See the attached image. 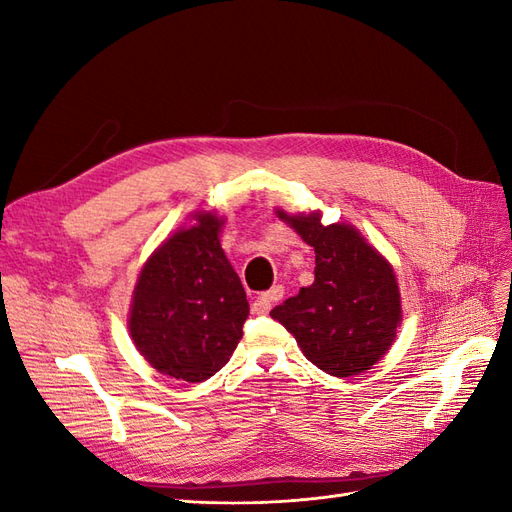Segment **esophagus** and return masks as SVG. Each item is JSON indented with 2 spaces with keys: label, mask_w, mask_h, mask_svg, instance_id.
Instances as JSON below:
<instances>
[{
  "label": "esophagus",
  "mask_w": 512,
  "mask_h": 512,
  "mask_svg": "<svg viewBox=\"0 0 512 512\" xmlns=\"http://www.w3.org/2000/svg\"><path fill=\"white\" fill-rule=\"evenodd\" d=\"M282 297H284V288L282 286H273L269 292H262L260 297H256V301L252 305V312L254 314H267L269 309H271V305L275 301H280Z\"/></svg>",
  "instance_id": "obj_1"
}]
</instances>
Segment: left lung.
<instances>
[{"instance_id": "obj_1", "label": "left lung", "mask_w": 512, "mask_h": 512, "mask_svg": "<svg viewBox=\"0 0 512 512\" xmlns=\"http://www.w3.org/2000/svg\"><path fill=\"white\" fill-rule=\"evenodd\" d=\"M316 252L314 284L271 309L307 361L337 378L363 374L395 342L401 297L391 262L350 224L324 226L322 213L277 209Z\"/></svg>"}]
</instances>
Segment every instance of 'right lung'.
Segmentation results:
<instances>
[{
	"mask_svg": "<svg viewBox=\"0 0 512 512\" xmlns=\"http://www.w3.org/2000/svg\"><path fill=\"white\" fill-rule=\"evenodd\" d=\"M192 220L145 262L128 327L136 350L153 369L203 382L230 361L250 303L220 245L224 218L196 211Z\"/></svg>",
	"mask_w": 512,
	"mask_h": 512,
	"instance_id": "1",
	"label": "right lung"
}]
</instances>
